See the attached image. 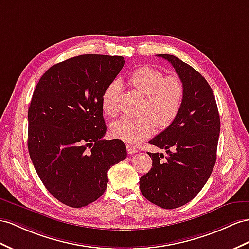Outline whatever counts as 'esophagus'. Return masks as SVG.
<instances>
[{
    "instance_id": "obj_1",
    "label": "esophagus",
    "mask_w": 249,
    "mask_h": 249,
    "mask_svg": "<svg viewBox=\"0 0 249 249\" xmlns=\"http://www.w3.org/2000/svg\"><path fill=\"white\" fill-rule=\"evenodd\" d=\"M126 148H127V154H128V155H133V154H136V152H137V148H135L131 145H127Z\"/></svg>"
}]
</instances>
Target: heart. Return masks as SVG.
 Here are the masks:
<instances>
[{
  "instance_id": "heart-1",
  "label": "heart",
  "mask_w": 249,
  "mask_h": 249,
  "mask_svg": "<svg viewBox=\"0 0 249 249\" xmlns=\"http://www.w3.org/2000/svg\"><path fill=\"white\" fill-rule=\"evenodd\" d=\"M129 85L145 95L140 116L136 119L122 118L110 126L113 138L128 144H138L149 138L155 127L164 129L174 122L180 111L184 99V84L177 75H165L161 70L151 66H141L132 71ZM122 91L119 81H112L102 94V109L109 117L119 111L118 99Z\"/></svg>"
}]
</instances>
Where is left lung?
<instances>
[{
	"label": "left lung",
	"instance_id": "8db88e82",
	"mask_svg": "<svg viewBox=\"0 0 249 249\" xmlns=\"http://www.w3.org/2000/svg\"><path fill=\"white\" fill-rule=\"evenodd\" d=\"M167 60L184 84L177 118L148 143L166 150L150 154L152 167L140 179L143 196L156 205L174 209L200 193L213 173L220 135V116L212 87L195 68L171 54Z\"/></svg>",
	"mask_w": 249,
	"mask_h": 249
}]
</instances>
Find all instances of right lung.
Instances as JSON below:
<instances>
[{
  "mask_svg": "<svg viewBox=\"0 0 249 249\" xmlns=\"http://www.w3.org/2000/svg\"><path fill=\"white\" fill-rule=\"evenodd\" d=\"M125 64L123 56L82 54L42 75L28 109V150L37 176L56 200L80 208L98 200L108 170L127 157L118 139H102V94Z\"/></svg>",
  "mask_w": 249,
  "mask_h": 249,
  "instance_id": "1",
  "label": "right lung"
}]
</instances>
